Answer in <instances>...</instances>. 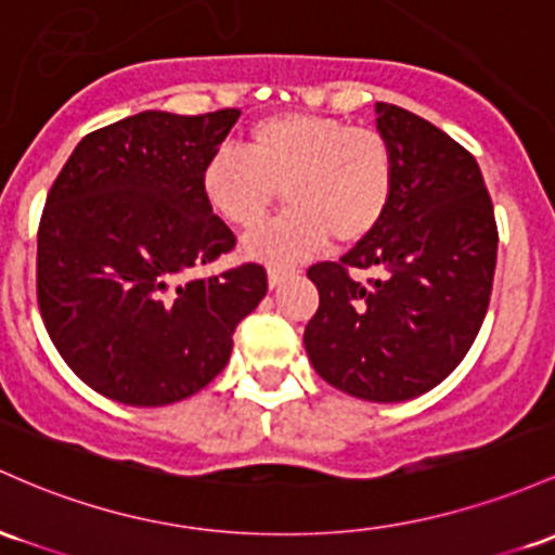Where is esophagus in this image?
<instances>
[{"label":"esophagus","instance_id":"obj_1","mask_svg":"<svg viewBox=\"0 0 555 555\" xmlns=\"http://www.w3.org/2000/svg\"><path fill=\"white\" fill-rule=\"evenodd\" d=\"M284 276H287V271H284V268H276V266H271L268 268V287H279V284L284 282Z\"/></svg>","mask_w":555,"mask_h":555}]
</instances>
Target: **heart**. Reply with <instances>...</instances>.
Returning <instances> with one entry per match:
<instances>
[{"label":"heart","mask_w":555,"mask_h":555,"mask_svg":"<svg viewBox=\"0 0 555 555\" xmlns=\"http://www.w3.org/2000/svg\"><path fill=\"white\" fill-rule=\"evenodd\" d=\"M276 189L289 208L249 231L245 258L287 266L324 247L328 236L337 245L361 242L392 199V144L371 126L282 113L249 126L245 152L218 147L199 168L205 205L231 227L258 223Z\"/></svg>","instance_id":"obj_1"}]
</instances>
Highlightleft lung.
<instances>
[{
	"label": "left lung",
	"mask_w": 555,
	"mask_h": 555,
	"mask_svg": "<svg viewBox=\"0 0 555 555\" xmlns=\"http://www.w3.org/2000/svg\"><path fill=\"white\" fill-rule=\"evenodd\" d=\"M392 144L395 189L385 218L337 263H315L319 310L302 343L321 379L352 398L400 403L429 392L477 339L498 258L482 170L429 120L376 102ZM356 267L379 270L366 285Z\"/></svg>",
	"instance_id": "8db88e82"
}]
</instances>
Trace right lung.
Masks as SVG:
<instances>
[{
	"label": "right lung",
	"mask_w": 555,
	"mask_h": 555,
	"mask_svg": "<svg viewBox=\"0 0 555 555\" xmlns=\"http://www.w3.org/2000/svg\"><path fill=\"white\" fill-rule=\"evenodd\" d=\"M240 109H160L91 131L47 194L36 297L50 339L91 389L170 405L227 369L234 328L266 297V268L192 276L236 236L205 205L199 168Z\"/></svg>",
	"instance_id": "add662e5"
}]
</instances>
